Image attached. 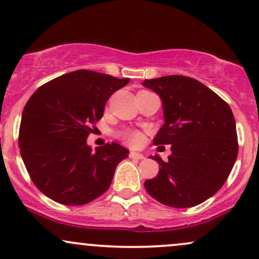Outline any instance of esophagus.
<instances>
[{"instance_id":"esophagus-1","label":"esophagus","mask_w":259,"mask_h":259,"mask_svg":"<svg viewBox=\"0 0 259 259\" xmlns=\"http://www.w3.org/2000/svg\"><path fill=\"white\" fill-rule=\"evenodd\" d=\"M129 157L133 159H144L145 156L142 153H138V152H130Z\"/></svg>"}]
</instances>
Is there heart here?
<instances>
[{
  "instance_id": "b5f03b06",
  "label": "heart",
  "mask_w": 259,
  "mask_h": 259,
  "mask_svg": "<svg viewBox=\"0 0 259 259\" xmlns=\"http://www.w3.org/2000/svg\"><path fill=\"white\" fill-rule=\"evenodd\" d=\"M119 138L123 140L125 144L129 145V146L136 147L140 146L144 141V135H142L141 132L134 129H126L123 130V132L119 133Z\"/></svg>"
}]
</instances>
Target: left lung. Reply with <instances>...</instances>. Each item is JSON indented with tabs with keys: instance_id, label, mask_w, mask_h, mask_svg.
<instances>
[{
	"instance_id": "left-lung-1",
	"label": "left lung",
	"mask_w": 259,
	"mask_h": 259,
	"mask_svg": "<svg viewBox=\"0 0 259 259\" xmlns=\"http://www.w3.org/2000/svg\"><path fill=\"white\" fill-rule=\"evenodd\" d=\"M142 85L159 95L164 121L153 139L170 145L168 160L159 163L156 178L145 181L154 200L169 207L202 203L227 181L239 151L231 108L214 91L184 75L146 79Z\"/></svg>"
}]
</instances>
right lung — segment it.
Listing matches in <instances>:
<instances>
[{"label":"right lung","instance_id":"obj_1","mask_svg":"<svg viewBox=\"0 0 259 259\" xmlns=\"http://www.w3.org/2000/svg\"><path fill=\"white\" fill-rule=\"evenodd\" d=\"M130 79L80 69L46 82L24 107L18 144L36 187L58 203L82 206L105 194L129 151L112 142L92 151L86 139L106 102Z\"/></svg>","mask_w":259,"mask_h":259}]
</instances>
